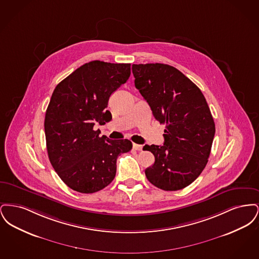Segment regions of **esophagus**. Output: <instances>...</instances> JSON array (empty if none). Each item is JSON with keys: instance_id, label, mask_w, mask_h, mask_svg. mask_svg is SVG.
<instances>
[{"instance_id": "34e87169", "label": "esophagus", "mask_w": 259, "mask_h": 259, "mask_svg": "<svg viewBox=\"0 0 259 259\" xmlns=\"http://www.w3.org/2000/svg\"><path fill=\"white\" fill-rule=\"evenodd\" d=\"M133 148L135 149V150H142L143 149V146L142 145H137V144H133Z\"/></svg>"}]
</instances>
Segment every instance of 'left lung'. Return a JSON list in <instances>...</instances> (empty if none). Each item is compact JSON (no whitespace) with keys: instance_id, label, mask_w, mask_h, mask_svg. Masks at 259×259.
Returning a JSON list of instances; mask_svg holds the SVG:
<instances>
[{"instance_id":"obj_1","label":"left lung","mask_w":259,"mask_h":259,"mask_svg":"<svg viewBox=\"0 0 259 259\" xmlns=\"http://www.w3.org/2000/svg\"><path fill=\"white\" fill-rule=\"evenodd\" d=\"M135 87L153 116L165 124L164 145H146L154 164L147 179L166 191L192 184L208 163L215 126L201 90L178 69L166 64H133Z\"/></svg>"}]
</instances>
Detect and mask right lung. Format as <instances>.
<instances>
[{"mask_svg": "<svg viewBox=\"0 0 259 259\" xmlns=\"http://www.w3.org/2000/svg\"><path fill=\"white\" fill-rule=\"evenodd\" d=\"M131 74V64L89 62L55 87L45 118L50 163L62 181L80 193H94L111 184L118 155L132 143L100 137L96 124L111 121V94Z\"/></svg>", "mask_w": 259, "mask_h": 259, "instance_id": "1", "label": "right lung"}]
</instances>
